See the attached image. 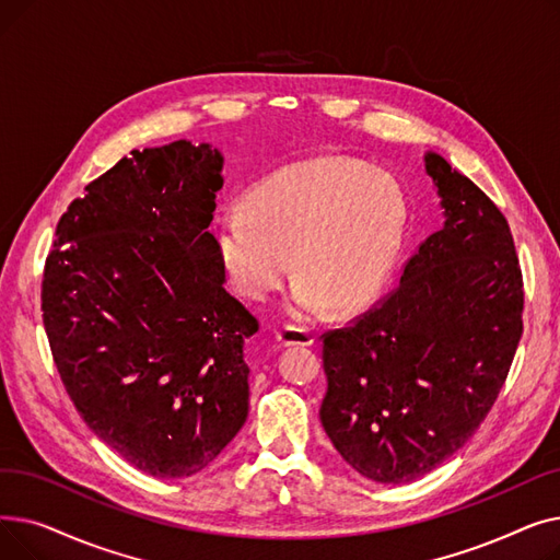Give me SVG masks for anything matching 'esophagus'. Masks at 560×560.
<instances>
[{"label": "esophagus", "mask_w": 560, "mask_h": 560, "mask_svg": "<svg viewBox=\"0 0 560 560\" xmlns=\"http://www.w3.org/2000/svg\"><path fill=\"white\" fill-rule=\"evenodd\" d=\"M277 342L283 345V347H290V345H313L315 336L308 329L283 327L281 331H277Z\"/></svg>", "instance_id": "1"}]
</instances>
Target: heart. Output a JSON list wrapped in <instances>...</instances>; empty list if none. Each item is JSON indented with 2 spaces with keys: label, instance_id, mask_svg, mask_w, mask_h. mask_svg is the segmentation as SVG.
Masks as SVG:
<instances>
[{
  "label": "heart",
  "instance_id": "b5f03b06",
  "mask_svg": "<svg viewBox=\"0 0 560 560\" xmlns=\"http://www.w3.org/2000/svg\"><path fill=\"white\" fill-rule=\"evenodd\" d=\"M406 201L393 176L345 156L279 167L213 222V245L233 288L268 300L292 268L288 313L317 319L336 304L365 306L399 249Z\"/></svg>",
  "mask_w": 560,
  "mask_h": 560
}]
</instances>
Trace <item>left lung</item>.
I'll return each instance as SVG.
<instances>
[{
  "instance_id": "left-lung-1",
  "label": "left lung",
  "mask_w": 560,
  "mask_h": 560,
  "mask_svg": "<svg viewBox=\"0 0 560 560\" xmlns=\"http://www.w3.org/2000/svg\"><path fill=\"white\" fill-rule=\"evenodd\" d=\"M445 224L399 285L351 327L325 334L319 420L374 483H410L475 435L509 376L524 290L502 211L435 152L424 154Z\"/></svg>"
}]
</instances>
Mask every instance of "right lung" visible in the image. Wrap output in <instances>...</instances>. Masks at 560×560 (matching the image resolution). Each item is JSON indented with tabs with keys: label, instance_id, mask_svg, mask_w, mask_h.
<instances>
[{
	"label": "right lung",
	"instance_id": "1",
	"mask_svg": "<svg viewBox=\"0 0 560 560\" xmlns=\"http://www.w3.org/2000/svg\"><path fill=\"white\" fill-rule=\"evenodd\" d=\"M224 156L176 140L133 150L56 226L43 275L51 357L83 422L159 479L209 467L247 420L245 340L213 233Z\"/></svg>",
	"mask_w": 560,
	"mask_h": 560
}]
</instances>
